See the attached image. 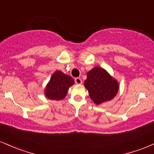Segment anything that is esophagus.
I'll return each instance as SVG.
<instances>
[{
	"label": "esophagus",
	"mask_w": 154,
	"mask_h": 154,
	"mask_svg": "<svg viewBox=\"0 0 154 154\" xmlns=\"http://www.w3.org/2000/svg\"><path fill=\"white\" fill-rule=\"evenodd\" d=\"M75 81L76 84H77V85H81L82 83V79L79 78V77H77V78H75Z\"/></svg>",
	"instance_id": "1"
}]
</instances>
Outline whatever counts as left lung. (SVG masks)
<instances>
[{"mask_svg": "<svg viewBox=\"0 0 154 154\" xmlns=\"http://www.w3.org/2000/svg\"><path fill=\"white\" fill-rule=\"evenodd\" d=\"M84 85L95 105L112 100L119 89V82L106 70L95 66L87 74Z\"/></svg>", "mask_w": 154, "mask_h": 154, "instance_id": "left-lung-1", "label": "left lung"}]
</instances>
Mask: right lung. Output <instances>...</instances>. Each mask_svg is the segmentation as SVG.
<instances>
[{"mask_svg":"<svg viewBox=\"0 0 154 154\" xmlns=\"http://www.w3.org/2000/svg\"><path fill=\"white\" fill-rule=\"evenodd\" d=\"M74 84L75 81L72 77L56 70L45 86L44 94L50 100H63L68 93L69 88Z\"/></svg>","mask_w":154,"mask_h":154,"instance_id":"right-lung-1","label":"right lung"}]
</instances>
